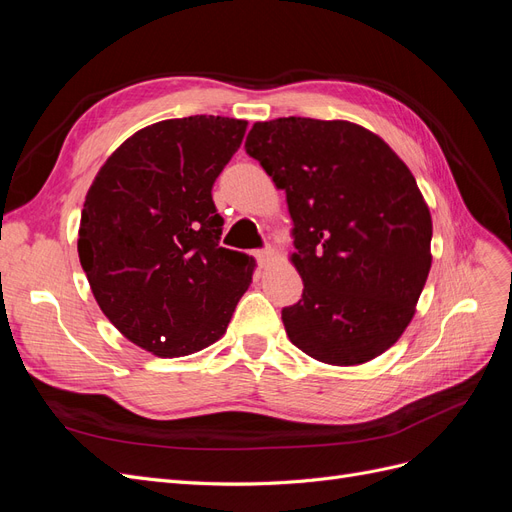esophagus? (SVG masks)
Masks as SVG:
<instances>
[{"label":"esophagus","mask_w":512,"mask_h":512,"mask_svg":"<svg viewBox=\"0 0 512 512\" xmlns=\"http://www.w3.org/2000/svg\"><path fill=\"white\" fill-rule=\"evenodd\" d=\"M254 256H256V260H258V265L265 267V265H269V260H271V256H273V250H271V247H262V250H258Z\"/></svg>","instance_id":"34e87169"}]
</instances>
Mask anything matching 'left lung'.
I'll use <instances>...</instances> for the list:
<instances>
[{"label": "left lung", "instance_id": "left-lung-1", "mask_svg": "<svg viewBox=\"0 0 512 512\" xmlns=\"http://www.w3.org/2000/svg\"><path fill=\"white\" fill-rule=\"evenodd\" d=\"M245 151L286 192L303 280L282 309L290 342L329 365L389 350L431 267V215L416 179L380 136L350 121L254 123Z\"/></svg>", "mask_w": 512, "mask_h": 512}]
</instances>
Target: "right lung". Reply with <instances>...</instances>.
Returning <instances> with one entry per match:
<instances>
[{
    "label": "right lung",
    "mask_w": 512,
    "mask_h": 512,
    "mask_svg": "<svg viewBox=\"0 0 512 512\" xmlns=\"http://www.w3.org/2000/svg\"><path fill=\"white\" fill-rule=\"evenodd\" d=\"M241 119H166L128 138L91 183L79 258L91 292L130 342L183 356L220 339L254 258L220 247L213 183L241 147Z\"/></svg>",
    "instance_id": "1"
}]
</instances>
